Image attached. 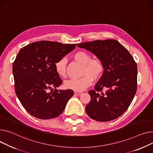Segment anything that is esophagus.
Segmentation results:
<instances>
[{"instance_id":"obj_1","label":"esophagus","mask_w":153,"mask_h":153,"mask_svg":"<svg viewBox=\"0 0 153 153\" xmlns=\"http://www.w3.org/2000/svg\"><path fill=\"white\" fill-rule=\"evenodd\" d=\"M74 93L75 94H76V95H81L82 94V92H81V91H74Z\"/></svg>"}]
</instances>
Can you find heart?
<instances>
[{
	"instance_id": "heart-1",
	"label": "heart",
	"mask_w": 153,
	"mask_h": 153,
	"mask_svg": "<svg viewBox=\"0 0 153 153\" xmlns=\"http://www.w3.org/2000/svg\"><path fill=\"white\" fill-rule=\"evenodd\" d=\"M73 57L76 62L83 65V76L79 78H72L66 81L65 86L76 91H82L93 83L94 79H97L101 77L104 67L100 60L91 59L90 55L84 51L76 52ZM66 59L62 58L55 64L56 71L60 77L66 76Z\"/></svg>"
}]
</instances>
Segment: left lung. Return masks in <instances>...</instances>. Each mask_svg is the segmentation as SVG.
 <instances>
[{"mask_svg":"<svg viewBox=\"0 0 153 153\" xmlns=\"http://www.w3.org/2000/svg\"><path fill=\"white\" fill-rule=\"evenodd\" d=\"M94 54L102 63L104 71L88 92L91 100L86 112L91 119L108 122L122 115L130 106L137 88V66L128 51L115 39L77 44ZM104 89L102 93L101 91Z\"/></svg>","mask_w":153,"mask_h":153,"instance_id":"8db88e82","label":"left lung"}]
</instances>
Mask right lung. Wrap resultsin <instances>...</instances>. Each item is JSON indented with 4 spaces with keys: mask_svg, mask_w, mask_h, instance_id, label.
Returning <instances> with one entry per match:
<instances>
[{
    "mask_svg": "<svg viewBox=\"0 0 153 153\" xmlns=\"http://www.w3.org/2000/svg\"><path fill=\"white\" fill-rule=\"evenodd\" d=\"M76 47L75 44L41 41L21 49L13 64L16 94L29 114L40 119L60 115L70 99L71 89H57L62 81L55 64ZM55 88L51 93L48 90Z\"/></svg>",
    "mask_w": 153,
    "mask_h": 153,
    "instance_id": "1",
    "label": "right lung"
}]
</instances>
